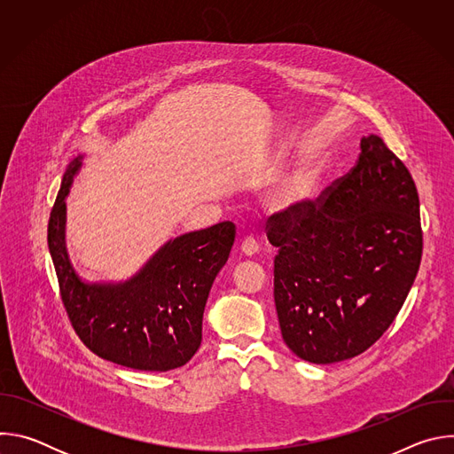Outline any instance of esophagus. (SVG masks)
Here are the masks:
<instances>
[{"label": "esophagus", "instance_id": "1", "mask_svg": "<svg viewBox=\"0 0 454 454\" xmlns=\"http://www.w3.org/2000/svg\"><path fill=\"white\" fill-rule=\"evenodd\" d=\"M240 253H242L244 256H254V254L258 253V244L254 242V239H251V237L244 239V240L240 242Z\"/></svg>", "mask_w": 454, "mask_h": 454}]
</instances>
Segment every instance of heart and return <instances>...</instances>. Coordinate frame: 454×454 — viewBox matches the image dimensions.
I'll return each instance as SVG.
<instances>
[{
  "instance_id": "heart-1",
  "label": "heart",
  "mask_w": 454,
  "mask_h": 454,
  "mask_svg": "<svg viewBox=\"0 0 454 454\" xmlns=\"http://www.w3.org/2000/svg\"><path fill=\"white\" fill-rule=\"evenodd\" d=\"M327 168L319 160H303L282 181L273 198V210L286 219L309 215L321 201Z\"/></svg>"
}]
</instances>
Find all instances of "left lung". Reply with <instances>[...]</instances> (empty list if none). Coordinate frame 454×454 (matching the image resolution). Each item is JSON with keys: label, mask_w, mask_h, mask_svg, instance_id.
I'll return each instance as SVG.
<instances>
[{"label": "left lung", "mask_w": 454, "mask_h": 454, "mask_svg": "<svg viewBox=\"0 0 454 454\" xmlns=\"http://www.w3.org/2000/svg\"><path fill=\"white\" fill-rule=\"evenodd\" d=\"M275 305L286 345L333 364L363 354L392 325L419 273V193L377 135L357 165L309 215H277Z\"/></svg>", "instance_id": "1"}]
</instances>
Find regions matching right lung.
<instances>
[{
	"label": "right lung",
	"mask_w": 454,
	"mask_h": 454,
	"mask_svg": "<svg viewBox=\"0 0 454 454\" xmlns=\"http://www.w3.org/2000/svg\"><path fill=\"white\" fill-rule=\"evenodd\" d=\"M84 156L64 172L48 223V249L72 325L102 359L145 372L179 368L201 347L205 305L235 226L226 221L170 239L127 280H84L67 246V198Z\"/></svg>",
	"instance_id": "right-lung-1"
}]
</instances>
